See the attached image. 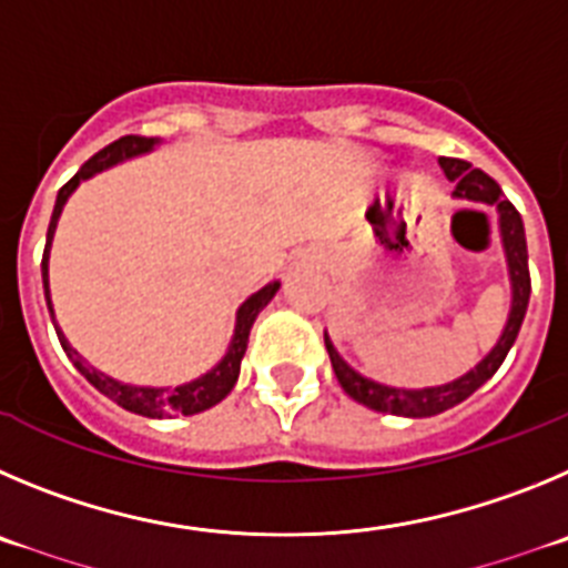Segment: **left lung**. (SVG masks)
Segmentation results:
<instances>
[{"label":"left lung","mask_w":568,"mask_h":568,"mask_svg":"<svg viewBox=\"0 0 568 568\" xmlns=\"http://www.w3.org/2000/svg\"><path fill=\"white\" fill-rule=\"evenodd\" d=\"M447 181L456 183L453 197L469 203H481V206H493L498 212V229H500V243H504V254H507L509 265V283H513V308H509V320L504 325V334L495 342V347L484 356L478 365L469 373H464L462 379L447 382L438 387H422V390H405V387H387L379 382L365 379L362 373L347 365L336 347L331 345L328 334H325V347H328L331 365H334L336 379H339L342 390L347 396L359 402V405L371 407L379 413H393V416H407V418H424V416H438V413L449 410V407L462 405L464 398L473 396L484 382L493 376L500 367V362L507 359L509 347L518 339L520 322L526 316V305H529V260H526V237H524V221H520L518 209L504 197L498 183L487 175V172L475 170L462 158H438Z\"/></svg>","instance_id":"1"}]
</instances>
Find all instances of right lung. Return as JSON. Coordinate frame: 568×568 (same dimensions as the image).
I'll use <instances>...</instances> for the list:
<instances>
[{"mask_svg": "<svg viewBox=\"0 0 568 568\" xmlns=\"http://www.w3.org/2000/svg\"><path fill=\"white\" fill-rule=\"evenodd\" d=\"M158 144V138H144V135H124L119 141H112L110 146H104L101 152H95L90 161L70 178L64 186L59 189V197H55V206H53V217H50V229H48V246H44V257H42V283H44V300H48V308L50 316H53V305H50V288H48V260H50V243H53V232H55V223H59V214L68 203V197L73 195L75 186L87 178H93L95 172L106 170L112 163L126 161V158H135V155H144L150 152L152 146ZM280 283H268L265 288H260L257 294H252L246 303L237 308V322H234V336H232V345H229L226 356H223L217 365L212 367L209 373H203L201 379L195 382H186V385H178V387H138V385H124V382H115L110 379L106 373L95 371L93 365L87 359H81L79 351L70 347V342L64 339L61 328L55 325V316H53V325H55V334H59L61 347H64V354L70 356L79 373L84 376L95 390L104 393L106 398H112L115 405H121L124 410L138 413V416H150V418H163V416H195V413L209 410L214 407L217 402L232 393L234 382L240 376V359L246 354V345H248V334H252V325L257 320L260 311L265 305L272 303V296L277 294Z\"/></svg>", "mask_w": 568, "mask_h": 568, "instance_id": "1", "label": "right lung"}]
</instances>
